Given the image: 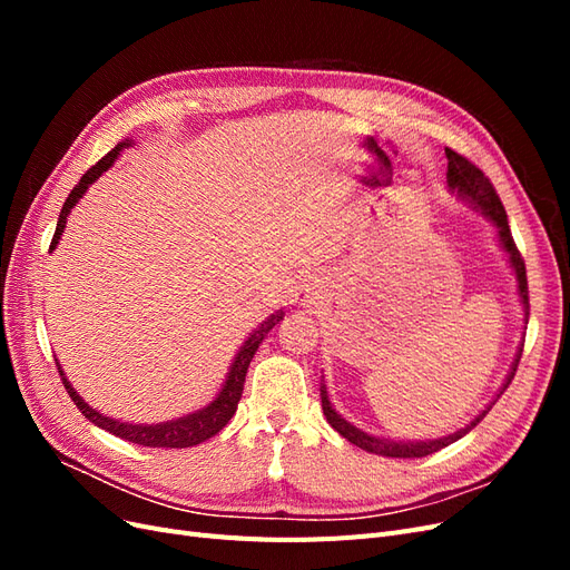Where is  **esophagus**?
<instances>
[{
  "label": "esophagus",
  "instance_id": "34e87169",
  "mask_svg": "<svg viewBox=\"0 0 570 570\" xmlns=\"http://www.w3.org/2000/svg\"><path fill=\"white\" fill-rule=\"evenodd\" d=\"M323 285L318 278H314V275H308V278H304L299 285H297V292H295V302L299 306H318L323 304Z\"/></svg>",
  "mask_w": 570,
  "mask_h": 570
}]
</instances>
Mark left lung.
<instances>
[{
	"mask_svg": "<svg viewBox=\"0 0 570 570\" xmlns=\"http://www.w3.org/2000/svg\"><path fill=\"white\" fill-rule=\"evenodd\" d=\"M444 154H446V185H450V193L456 195L461 202L469 204L471 209H475L480 216H485L494 226L497 243H499V247H502V252L507 254V262H509V266H511V271L515 275V295H519V302L523 306V321L528 323V308H530V304H528L525 264H523L519 249H515L504 206H502V202H499L492 183L485 178V174H482L480 168H475L469 159H463L461 154H456L452 149H444ZM521 352H523V344H519V350H515V356L511 361V368H509V373L504 377L502 387H499V392L494 394V400L485 409H482L471 423H465L463 428L454 430V433L444 435V438H435V440H394V438L371 435V433H366V430H361V428H356L354 423H350L344 416H340L337 409L331 402V394H327L325 383H321L323 413H325L327 423H331L344 440H350L352 444L361 446V450H366V452L377 454V456H392V459H421V456H428V454L444 450V446H450L452 442L461 440L463 435H469L471 430L482 419L488 416V411L499 400V394H502L509 387L511 377L515 373V366H519V361H521Z\"/></svg>",
	"mask_w": 570,
	"mask_h": 570,
	"instance_id": "8db88e82",
	"label": "left lung"
}]
</instances>
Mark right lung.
Wrapping results in <instances>:
<instances>
[{"label": "right lung", "mask_w": 570, "mask_h": 570, "mask_svg": "<svg viewBox=\"0 0 570 570\" xmlns=\"http://www.w3.org/2000/svg\"><path fill=\"white\" fill-rule=\"evenodd\" d=\"M132 145H135V140H130V137H126L124 142H118L107 154V157L99 159L88 170V174L80 178V183L71 189V195H68V199L61 206V214H59V220H57V230H55V237H51L49 252L57 249L59 239L63 235V228H66V220H68V216H71V212L76 209V204L114 166V161L120 157V151L132 147ZM283 316H285V312H283V308H278V312L271 314L266 321L258 323V327H254V331L249 333V337L243 342V347L237 350L233 364H230V368L226 373V381H223L220 390L216 392V396H214L209 404L193 411V413H185V416H180V419H170V421H164V423H128V421H118V419L107 416V413L92 409L88 402L82 400V396L78 394V390L66 377V373H63V368L59 364V358H57V366H59V375H61V381H63V387H66L68 394H71L73 404L80 409L82 416L88 419L90 423H95L97 428L107 430V433H111V435H116L120 440H128L132 444L166 446V450H185V446H195L199 442H206V440L214 438L216 433H220V430L228 425V421L233 419V413L237 411L239 396H243L245 375H247V368L252 364V358H254L256 350L262 347V342L266 340V335L273 331L275 325L283 321Z\"/></svg>", "instance_id": "obj_1"}]
</instances>
